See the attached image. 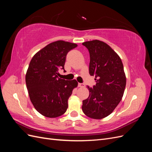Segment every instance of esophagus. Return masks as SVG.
I'll return each mask as SVG.
<instances>
[{"mask_svg": "<svg viewBox=\"0 0 152 152\" xmlns=\"http://www.w3.org/2000/svg\"><path fill=\"white\" fill-rule=\"evenodd\" d=\"M78 86H79V87H85V85H84V84L79 83V84H78Z\"/></svg>", "mask_w": 152, "mask_h": 152, "instance_id": "obj_1", "label": "esophagus"}]
</instances>
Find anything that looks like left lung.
Returning a JSON list of instances; mask_svg holds the SVG:
<instances>
[{
  "mask_svg": "<svg viewBox=\"0 0 152 152\" xmlns=\"http://www.w3.org/2000/svg\"><path fill=\"white\" fill-rule=\"evenodd\" d=\"M90 54L89 74L96 82L87 86L89 96L82 102L86 115L93 119L108 116L121 101L126 85V77L121 58L103 41L93 40L82 43Z\"/></svg>",
  "mask_w": 152,
  "mask_h": 152,
  "instance_id": "1",
  "label": "left lung"
}]
</instances>
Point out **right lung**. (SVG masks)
Listing matches in <instances>:
<instances>
[{
	"label": "right lung",
	"instance_id": "obj_1",
	"mask_svg": "<svg viewBox=\"0 0 152 152\" xmlns=\"http://www.w3.org/2000/svg\"><path fill=\"white\" fill-rule=\"evenodd\" d=\"M76 47L74 43L55 41L31 59L25 75L26 87L34 108L45 117L56 118L66 111L68 99L78 82L59 78L58 70H64L67 53Z\"/></svg>",
	"mask_w": 152,
	"mask_h": 152
}]
</instances>
